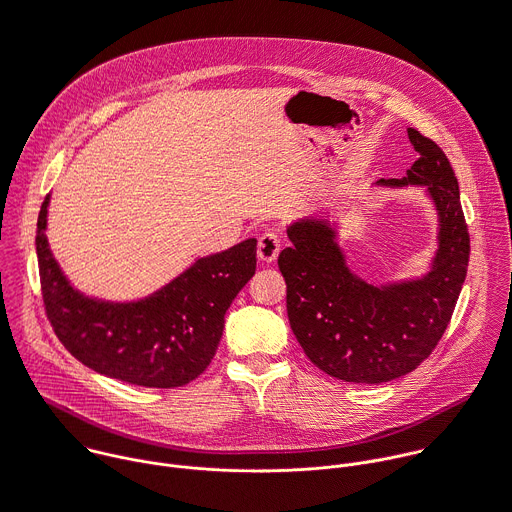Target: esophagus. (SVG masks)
Wrapping results in <instances>:
<instances>
[{
  "label": "esophagus",
  "mask_w": 512,
  "mask_h": 512,
  "mask_svg": "<svg viewBox=\"0 0 512 512\" xmlns=\"http://www.w3.org/2000/svg\"><path fill=\"white\" fill-rule=\"evenodd\" d=\"M282 248V238L278 232H264L258 240V258L262 262H274Z\"/></svg>",
  "instance_id": "esophagus-1"
}]
</instances>
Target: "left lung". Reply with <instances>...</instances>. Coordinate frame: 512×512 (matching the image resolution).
I'll list each match as a JSON object with an SVG mask.
<instances>
[{
	"label": "left lung",
	"instance_id": "left-lung-1",
	"mask_svg": "<svg viewBox=\"0 0 512 512\" xmlns=\"http://www.w3.org/2000/svg\"><path fill=\"white\" fill-rule=\"evenodd\" d=\"M418 152L402 180L422 184L440 218L438 252L422 280L372 286L356 278L322 220L288 228L290 248L278 256L286 280L290 328L304 354L326 374L354 384H380L418 368L440 342L462 290L470 236L460 206L458 180L442 148L408 128Z\"/></svg>",
	"mask_w": 512,
	"mask_h": 512
}]
</instances>
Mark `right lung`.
<instances>
[{
  "instance_id": "right-lung-1",
  "label": "right lung",
  "mask_w": 512,
  "mask_h": 512,
  "mask_svg": "<svg viewBox=\"0 0 512 512\" xmlns=\"http://www.w3.org/2000/svg\"><path fill=\"white\" fill-rule=\"evenodd\" d=\"M44 200L36 250L46 316L66 346L88 368L148 388H176L212 362L224 316L256 272V240L198 260L154 296L134 304L84 298L64 278L48 238Z\"/></svg>"
}]
</instances>
